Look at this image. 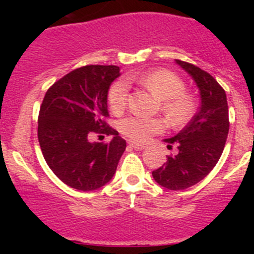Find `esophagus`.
<instances>
[{
    "label": "esophagus",
    "mask_w": 254,
    "mask_h": 254,
    "mask_svg": "<svg viewBox=\"0 0 254 254\" xmlns=\"http://www.w3.org/2000/svg\"><path fill=\"white\" fill-rule=\"evenodd\" d=\"M129 145L131 146L132 148H135V150H143V148L146 147L145 145L141 142H136V141H129Z\"/></svg>",
    "instance_id": "esophagus-1"
}]
</instances>
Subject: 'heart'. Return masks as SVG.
Here are the masks:
<instances>
[{"instance_id":"obj_1","label":"heart","mask_w":254,"mask_h":254,"mask_svg":"<svg viewBox=\"0 0 254 254\" xmlns=\"http://www.w3.org/2000/svg\"><path fill=\"white\" fill-rule=\"evenodd\" d=\"M139 82L153 96L162 101V111L173 124H184L193 113V102L186 96V84L176 73L167 70H153L143 73ZM129 82L120 78L112 84L108 92V103L112 112L118 114L125 109L129 97ZM119 129L127 136L142 141L151 135L161 132L165 124L158 118L131 115L119 123Z\"/></svg>"}]
</instances>
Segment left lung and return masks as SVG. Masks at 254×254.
Returning <instances> with one entry per match:
<instances>
[{
  "label": "left lung",
  "instance_id": "obj_1",
  "mask_svg": "<svg viewBox=\"0 0 254 254\" xmlns=\"http://www.w3.org/2000/svg\"><path fill=\"white\" fill-rule=\"evenodd\" d=\"M176 63L198 86L200 107L183 130L165 140L168 146L175 143L178 152L167 156V162L153 171L152 177L170 190H183L199 183L216 166L224 151L230 123L226 93L216 79L193 64L181 60Z\"/></svg>",
  "mask_w": 254,
  "mask_h": 254
}]
</instances>
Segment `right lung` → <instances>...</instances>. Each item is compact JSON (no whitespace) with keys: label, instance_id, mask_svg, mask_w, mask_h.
Wrapping results in <instances>:
<instances>
[{"label":"right lung","instance_id":"1","mask_svg":"<svg viewBox=\"0 0 254 254\" xmlns=\"http://www.w3.org/2000/svg\"><path fill=\"white\" fill-rule=\"evenodd\" d=\"M114 65H87L56 81L45 93L38 140L50 170L71 188L96 190L117 171L127 142L107 125L108 91L119 77ZM93 132L114 134L108 144L91 143Z\"/></svg>","mask_w":254,"mask_h":254}]
</instances>
